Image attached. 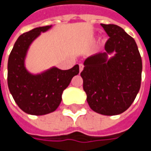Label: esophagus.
<instances>
[{
  "instance_id": "34e87169",
  "label": "esophagus",
  "mask_w": 151,
  "mask_h": 151,
  "mask_svg": "<svg viewBox=\"0 0 151 151\" xmlns=\"http://www.w3.org/2000/svg\"><path fill=\"white\" fill-rule=\"evenodd\" d=\"M83 68H84V65H83L82 64H80V65H79V70H80V72H81V71H82Z\"/></svg>"
}]
</instances>
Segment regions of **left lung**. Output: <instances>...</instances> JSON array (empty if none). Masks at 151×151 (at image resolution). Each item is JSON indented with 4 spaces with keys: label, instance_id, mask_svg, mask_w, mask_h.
<instances>
[{
    "label": "left lung",
    "instance_id": "1",
    "mask_svg": "<svg viewBox=\"0 0 151 151\" xmlns=\"http://www.w3.org/2000/svg\"><path fill=\"white\" fill-rule=\"evenodd\" d=\"M109 38L106 53L87 58L81 73L90 107L102 115H118L130 107L141 84L142 60L134 39L118 25L102 24ZM115 51L110 60L107 54Z\"/></svg>",
    "mask_w": 151,
    "mask_h": 151
}]
</instances>
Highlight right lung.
I'll return each instance as SVG.
<instances>
[{
  "instance_id": "obj_1",
  "label": "right lung",
  "mask_w": 151,
  "mask_h": 151,
  "mask_svg": "<svg viewBox=\"0 0 151 151\" xmlns=\"http://www.w3.org/2000/svg\"><path fill=\"white\" fill-rule=\"evenodd\" d=\"M51 26L39 27L19 36L9 55L7 84L13 99L21 109L32 115H44L57 109L62 100L63 91L73 76L79 73V65L62 70L52 68L40 75H31L24 66L29 45L41 32Z\"/></svg>"
}]
</instances>
